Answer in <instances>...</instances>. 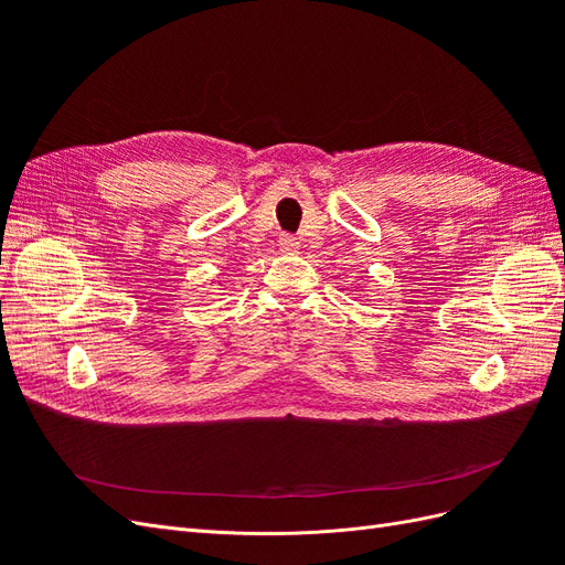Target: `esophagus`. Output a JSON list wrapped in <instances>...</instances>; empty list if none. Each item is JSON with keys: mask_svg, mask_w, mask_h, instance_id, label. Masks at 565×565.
Instances as JSON below:
<instances>
[{"mask_svg": "<svg viewBox=\"0 0 565 565\" xmlns=\"http://www.w3.org/2000/svg\"><path fill=\"white\" fill-rule=\"evenodd\" d=\"M278 247H280L282 254H295L299 249V241L295 235H280Z\"/></svg>", "mask_w": 565, "mask_h": 565, "instance_id": "1", "label": "esophagus"}]
</instances>
